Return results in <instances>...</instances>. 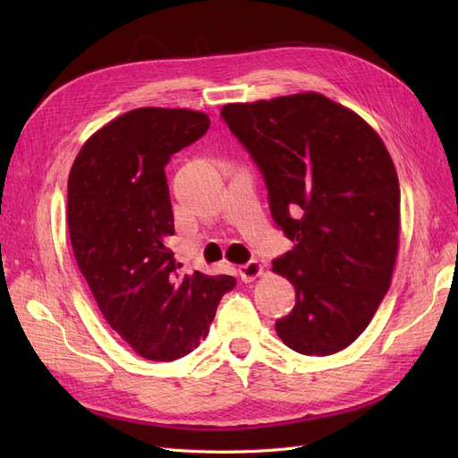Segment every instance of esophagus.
I'll return each mask as SVG.
<instances>
[{"label":"esophagus","instance_id":"esophagus-1","mask_svg":"<svg viewBox=\"0 0 458 458\" xmlns=\"http://www.w3.org/2000/svg\"><path fill=\"white\" fill-rule=\"evenodd\" d=\"M261 273H263V267H261V263L256 261V259L248 261V263H244V266L239 267V275H241V279H242L244 283L254 281L256 276H259Z\"/></svg>","mask_w":458,"mask_h":458}]
</instances>
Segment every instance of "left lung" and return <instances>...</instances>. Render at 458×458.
Returning a JSON list of instances; mask_svg holds the SVG:
<instances>
[{"label":"left lung","instance_id":"8db88e82","mask_svg":"<svg viewBox=\"0 0 458 458\" xmlns=\"http://www.w3.org/2000/svg\"><path fill=\"white\" fill-rule=\"evenodd\" d=\"M221 116L261 170L276 225L296 242L273 261L296 288L276 335L303 355L348 348L392 284L401 195L390 152L352 108L315 91L229 103Z\"/></svg>","mask_w":458,"mask_h":458}]
</instances>
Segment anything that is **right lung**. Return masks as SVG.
<instances>
[{
	"mask_svg": "<svg viewBox=\"0 0 458 458\" xmlns=\"http://www.w3.org/2000/svg\"><path fill=\"white\" fill-rule=\"evenodd\" d=\"M210 118L191 108H133L81 145L68 174L74 258L105 321L150 361H174L206 338L229 275H179L165 241L174 212L164 165Z\"/></svg>",
	"mask_w": 458,
	"mask_h": 458,
	"instance_id": "obj_1",
	"label": "right lung"
}]
</instances>
